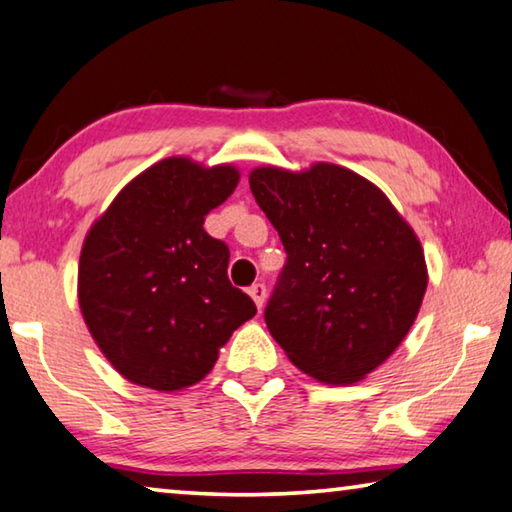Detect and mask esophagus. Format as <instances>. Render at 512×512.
Masks as SVG:
<instances>
[{"label": "esophagus", "instance_id": "34e87169", "mask_svg": "<svg viewBox=\"0 0 512 512\" xmlns=\"http://www.w3.org/2000/svg\"><path fill=\"white\" fill-rule=\"evenodd\" d=\"M249 295H251V299H254V304L258 306V311H261L263 304H265V297H267V290H265L263 283H254V286L249 288Z\"/></svg>", "mask_w": 512, "mask_h": 512}]
</instances>
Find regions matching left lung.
<instances>
[{"instance_id":"1","label":"left lung","mask_w":512,"mask_h":512,"mask_svg":"<svg viewBox=\"0 0 512 512\" xmlns=\"http://www.w3.org/2000/svg\"><path fill=\"white\" fill-rule=\"evenodd\" d=\"M249 188L288 254L265 306L272 338L317 381L363 379L420 311L429 281L420 240L390 199L347 167H258Z\"/></svg>"}]
</instances>
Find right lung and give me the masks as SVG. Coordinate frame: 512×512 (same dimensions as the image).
I'll return each instance as SVG.
<instances>
[{"label":"right lung","mask_w":512,"mask_h":512,"mask_svg":"<svg viewBox=\"0 0 512 512\" xmlns=\"http://www.w3.org/2000/svg\"><path fill=\"white\" fill-rule=\"evenodd\" d=\"M231 165L165 158L92 224L79 261V306L92 338L131 383L181 390L213 370L220 347L256 315L226 274L229 247L204 217L238 186Z\"/></svg>","instance_id":"obj_1"}]
</instances>
